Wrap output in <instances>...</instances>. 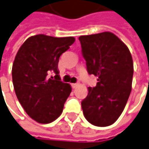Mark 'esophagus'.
Returning a JSON list of instances; mask_svg holds the SVG:
<instances>
[{"label":"esophagus","mask_w":149,"mask_h":149,"mask_svg":"<svg viewBox=\"0 0 149 149\" xmlns=\"http://www.w3.org/2000/svg\"><path fill=\"white\" fill-rule=\"evenodd\" d=\"M78 85H79V84H71V87L73 88H75Z\"/></svg>","instance_id":"esophagus-1"}]
</instances>
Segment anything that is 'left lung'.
<instances>
[{
    "instance_id": "obj_1",
    "label": "left lung",
    "mask_w": 149,
    "mask_h": 149,
    "mask_svg": "<svg viewBox=\"0 0 149 149\" xmlns=\"http://www.w3.org/2000/svg\"><path fill=\"white\" fill-rule=\"evenodd\" d=\"M83 56L89 74L97 77L81 102L84 116L93 125L105 127L116 121L132 88L134 64L127 46L111 32L80 36Z\"/></svg>"
}]
</instances>
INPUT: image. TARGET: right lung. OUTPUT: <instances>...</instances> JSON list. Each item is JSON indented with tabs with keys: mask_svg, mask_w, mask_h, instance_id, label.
<instances>
[{
	"mask_svg": "<svg viewBox=\"0 0 149 149\" xmlns=\"http://www.w3.org/2000/svg\"><path fill=\"white\" fill-rule=\"evenodd\" d=\"M74 37H29L21 46L12 66L17 98L26 113L40 124H48L62 113L71 86L61 81L58 62L61 54L74 42ZM54 72L55 79L48 74Z\"/></svg>",
	"mask_w": 149,
	"mask_h": 149,
	"instance_id": "1",
	"label": "right lung"
}]
</instances>
